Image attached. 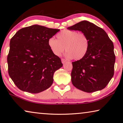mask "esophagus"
<instances>
[{
    "mask_svg": "<svg viewBox=\"0 0 123 123\" xmlns=\"http://www.w3.org/2000/svg\"><path fill=\"white\" fill-rule=\"evenodd\" d=\"M67 61V60L66 59H64V58H62V63H65V62H66Z\"/></svg>",
    "mask_w": 123,
    "mask_h": 123,
    "instance_id": "obj_1",
    "label": "esophagus"
}]
</instances>
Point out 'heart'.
I'll return each instance as SVG.
<instances>
[{
  "mask_svg": "<svg viewBox=\"0 0 123 123\" xmlns=\"http://www.w3.org/2000/svg\"><path fill=\"white\" fill-rule=\"evenodd\" d=\"M57 40L51 37L48 45L53 54L57 56L61 55L65 47L66 55L75 60L83 58L89 48L88 38L83 33L65 29L57 35Z\"/></svg>",
  "mask_w": 123,
  "mask_h": 123,
  "instance_id": "b5f03b06",
  "label": "heart"
}]
</instances>
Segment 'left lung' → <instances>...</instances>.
Listing matches in <instances>:
<instances>
[{"instance_id":"8db88e82","label":"left lung","mask_w":123,"mask_h":123,"mask_svg":"<svg viewBox=\"0 0 123 123\" xmlns=\"http://www.w3.org/2000/svg\"><path fill=\"white\" fill-rule=\"evenodd\" d=\"M68 29L81 31L89 40V48L85 56L72 62V84L87 92L104 89L114 74L116 57L112 41L102 28L87 21H82Z\"/></svg>"}]
</instances>
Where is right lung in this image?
<instances>
[{
	"label": "right lung",
	"instance_id": "obj_1",
	"mask_svg": "<svg viewBox=\"0 0 123 123\" xmlns=\"http://www.w3.org/2000/svg\"><path fill=\"white\" fill-rule=\"evenodd\" d=\"M59 29L35 25L18 31L11 39L8 72L18 89L36 94L49 88L55 71L62 66L48 45Z\"/></svg>",
	"mask_w": 123,
	"mask_h": 123
}]
</instances>
